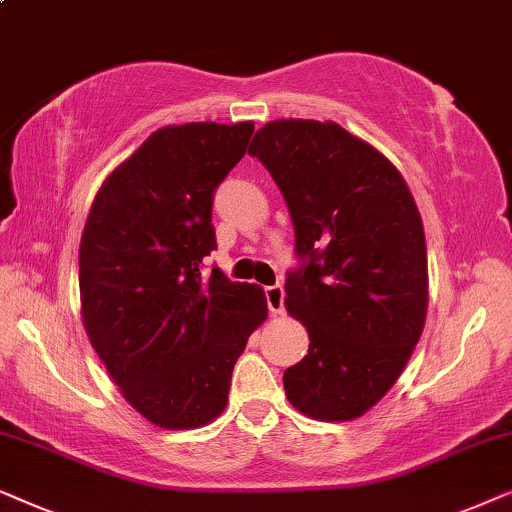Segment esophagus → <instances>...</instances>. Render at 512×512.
<instances>
[{"mask_svg":"<svg viewBox=\"0 0 512 512\" xmlns=\"http://www.w3.org/2000/svg\"><path fill=\"white\" fill-rule=\"evenodd\" d=\"M267 304H269V311L274 313V316H281L283 313V302H285V290H283V285L281 283H276V285H269L267 290Z\"/></svg>","mask_w":512,"mask_h":512,"instance_id":"esophagus-1","label":"esophagus"}]
</instances>
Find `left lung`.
I'll return each mask as SVG.
<instances>
[{
    "mask_svg": "<svg viewBox=\"0 0 512 512\" xmlns=\"http://www.w3.org/2000/svg\"><path fill=\"white\" fill-rule=\"evenodd\" d=\"M248 154L281 189L306 260L285 278V309L309 332V353L283 374L285 395L318 421L363 417L424 332L428 260L414 196L379 149L335 121H269Z\"/></svg>",
    "mask_w": 512,
    "mask_h": 512,
    "instance_id": "1",
    "label": "left lung"
}]
</instances>
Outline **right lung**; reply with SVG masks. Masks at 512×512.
I'll return each mask as SVG.
<instances>
[{
  "label": "right lung",
  "instance_id": "obj_1",
  "mask_svg": "<svg viewBox=\"0 0 512 512\" xmlns=\"http://www.w3.org/2000/svg\"><path fill=\"white\" fill-rule=\"evenodd\" d=\"M255 124L192 121L154 131L102 182L79 243L86 335L119 391L154 426H206L267 320L260 285L213 269V192Z\"/></svg>",
  "mask_w": 512,
  "mask_h": 512
}]
</instances>
